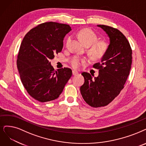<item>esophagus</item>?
Wrapping results in <instances>:
<instances>
[{"label": "esophagus", "instance_id": "obj_1", "mask_svg": "<svg viewBox=\"0 0 146 146\" xmlns=\"http://www.w3.org/2000/svg\"><path fill=\"white\" fill-rule=\"evenodd\" d=\"M78 74V71H75V70H73V71H72V74H73V75H77Z\"/></svg>", "mask_w": 146, "mask_h": 146}]
</instances>
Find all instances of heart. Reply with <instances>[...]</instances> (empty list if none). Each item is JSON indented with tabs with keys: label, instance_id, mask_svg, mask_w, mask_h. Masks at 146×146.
Segmentation results:
<instances>
[{
	"label": "heart",
	"instance_id": "b5f03b06",
	"mask_svg": "<svg viewBox=\"0 0 146 146\" xmlns=\"http://www.w3.org/2000/svg\"><path fill=\"white\" fill-rule=\"evenodd\" d=\"M77 35L82 40L83 43L87 46L90 47L89 52L90 55L96 59H100L106 54L108 50V44L105 40H98L96 33L90 29H84L79 31ZM71 41V37H69L66 42V46L68 47ZM87 62L86 58L78 56H74L69 60L70 65L72 68L77 69L81 65Z\"/></svg>",
	"mask_w": 146,
	"mask_h": 146
}]
</instances>
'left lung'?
Wrapping results in <instances>:
<instances>
[{
    "label": "left lung",
    "mask_w": 146,
    "mask_h": 146,
    "mask_svg": "<svg viewBox=\"0 0 146 146\" xmlns=\"http://www.w3.org/2000/svg\"><path fill=\"white\" fill-rule=\"evenodd\" d=\"M98 26L110 38L108 50L101 62L93 65L99 69L98 76L93 79L89 73L83 72L84 83L80 87L84 100L94 108L107 106L119 95L129 74L132 59L131 45L123 33L111 26Z\"/></svg>",
    "instance_id": "left-lung-1"
}]
</instances>
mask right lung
I'll list each match as a JSON object with an SVG mask.
<instances>
[{"mask_svg":"<svg viewBox=\"0 0 146 146\" xmlns=\"http://www.w3.org/2000/svg\"><path fill=\"white\" fill-rule=\"evenodd\" d=\"M71 31L68 25L46 22L32 29L22 40L17 56V68L23 86L39 102L59 98L72 76L70 68L55 71L49 62L61 52L63 39Z\"/></svg>","mask_w":146,"mask_h":146,"instance_id":"obj_1","label":"right lung"}]
</instances>
